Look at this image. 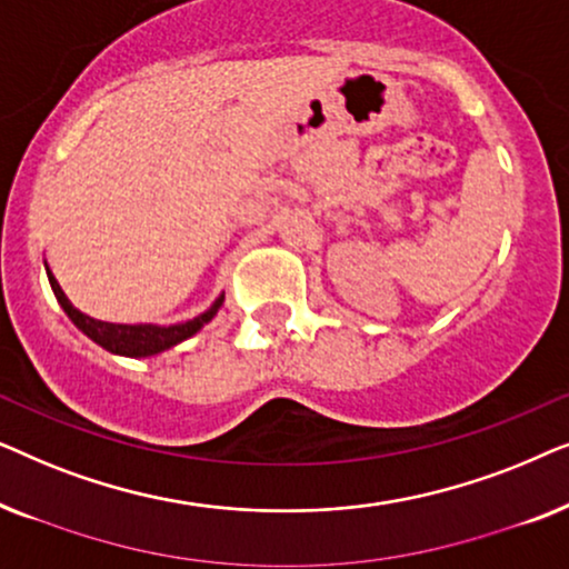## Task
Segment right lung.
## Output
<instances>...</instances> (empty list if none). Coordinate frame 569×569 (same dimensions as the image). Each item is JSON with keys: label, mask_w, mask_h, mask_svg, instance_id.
<instances>
[{"label": "right lung", "mask_w": 569, "mask_h": 569, "mask_svg": "<svg viewBox=\"0 0 569 569\" xmlns=\"http://www.w3.org/2000/svg\"><path fill=\"white\" fill-rule=\"evenodd\" d=\"M43 267H46V277H49L51 290H53V295H57L59 306L64 308L69 321H72L77 329L84 333V337L96 341L98 347H103L106 352L121 355V357H152V355L166 352V349H170V347L181 345V341L191 339L193 333L204 329V323L212 321L224 300V292H220V298H217L212 306L204 310V313H199L197 318H191V321H183V323H170V326L108 323V321H98V318L82 313V310H77L72 302H69L64 290H61V284L57 282V277H53L49 263L43 261Z\"/></svg>", "instance_id": "obj_1"}]
</instances>
